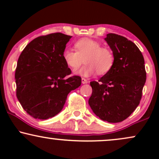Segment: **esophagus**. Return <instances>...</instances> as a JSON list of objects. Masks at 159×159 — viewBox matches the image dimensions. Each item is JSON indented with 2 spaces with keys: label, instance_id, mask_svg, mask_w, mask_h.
<instances>
[{
  "label": "esophagus",
  "instance_id": "esophagus-1",
  "mask_svg": "<svg viewBox=\"0 0 159 159\" xmlns=\"http://www.w3.org/2000/svg\"><path fill=\"white\" fill-rule=\"evenodd\" d=\"M81 82H82V84H87L88 81H87V79H85V78H83L81 79Z\"/></svg>",
  "mask_w": 159,
  "mask_h": 159
}]
</instances>
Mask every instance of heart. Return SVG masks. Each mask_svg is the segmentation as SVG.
Returning a JSON list of instances; mask_svg holds the SVG:
<instances>
[{
    "mask_svg": "<svg viewBox=\"0 0 159 159\" xmlns=\"http://www.w3.org/2000/svg\"><path fill=\"white\" fill-rule=\"evenodd\" d=\"M74 46L75 50L64 49L63 58L66 64L73 71L81 66L84 59L85 65L78 71V75L90 77L96 72L98 75H104L111 70L115 57L110 48L102 46L99 42L90 38L77 40Z\"/></svg>",
    "mask_w": 159,
    "mask_h": 159,
    "instance_id": "heart-1",
    "label": "heart"
}]
</instances>
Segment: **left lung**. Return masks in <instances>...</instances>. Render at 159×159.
I'll return each mask as SVG.
<instances>
[{
	"label": "left lung",
	"instance_id": "left-lung-1",
	"mask_svg": "<svg viewBox=\"0 0 159 159\" xmlns=\"http://www.w3.org/2000/svg\"><path fill=\"white\" fill-rule=\"evenodd\" d=\"M105 41L114 54V63L98 81H91L89 105L104 121L120 123L139 105L147 79L143 54L138 46L123 36L107 34Z\"/></svg>",
	"mask_w": 159,
	"mask_h": 159
}]
</instances>
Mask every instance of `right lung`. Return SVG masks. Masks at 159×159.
Masks as SVG:
<instances>
[{"mask_svg": "<svg viewBox=\"0 0 159 159\" xmlns=\"http://www.w3.org/2000/svg\"><path fill=\"white\" fill-rule=\"evenodd\" d=\"M72 36L61 33L40 36L24 48L16 69V96L30 116L39 120L61 112L71 90L81 84L78 75L66 78L72 71L63 52Z\"/></svg>", "mask_w": 159, "mask_h": 159, "instance_id": "add662e5", "label": "right lung"}]
</instances>
